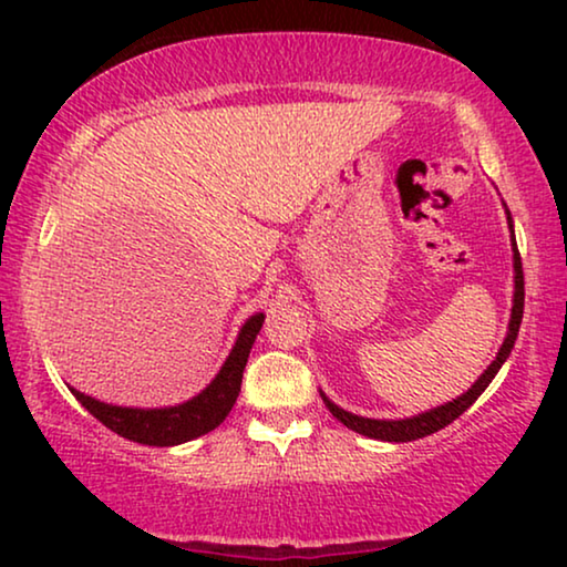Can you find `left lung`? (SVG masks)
I'll list each match as a JSON object with an SVG mask.
<instances>
[{"mask_svg": "<svg viewBox=\"0 0 567 567\" xmlns=\"http://www.w3.org/2000/svg\"><path fill=\"white\" fill-rule=\"evenodd\" d=\"M506 219H508V227H511V247H514V307H511V322H508L506 340H503V346H501L498 355H495V361L485 369V374L480 377L477 382L472 384L467 392L460 394L456 400L446 402V405L433 408V410H429V413H417L413 417H402V421H374V417L353 415V413H348V410L338 408L336 402H330L320 392L322 400H324V408H328L340 423L348 425V429L355 431V433H361V436H369V439L398 441V444H400V441H415V439L431 436V433L441 431L444 425L454 423L456 417H460L464 410H467L472 402H475L480 394L487 390V384L493 382V377L498 374V369L503 367V363H506V359L511 355V348H514V343H516L518 328H522V317H524V268H522V255H518V247H516V239H514V221H511L508 208H506Z\"/></svg>", "mask_w": 567, "mask_h": 567, "instance_id": "1", "label": "left lung"}]
</instances>
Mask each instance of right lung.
Returning a JSON list of instances; mask_svg holds the SVG:
<instances>
[{
	"label": "right lung",
	"instance_id": "add662e5",
	"mask_svg": "<svg viewBox=\"0 0 567 567\" xmlns=\"http://www.w3.org/2000/svg\"><path fill=\"white\" fill-rule=\"evenodd\" d=\"M262 320H266V315L258 312L243 324L237 343L227 355V361H224L219 374L214 377V382L193 400L183 402V405L152 410L121 408L107 405V402H100L95 398H90V394H82L76 390H72V394L82 402V408H87L90 413L105 425V429H111L123 439L146 446L185 444V441L198 439L204 436V433L214 431L216 425L229 415V410L235 408L239 384H243L247 355H250V348L262 328Z\"/></svg>",
	"mask_w": 567,
	"mask_h": 567
}]
</instances>
